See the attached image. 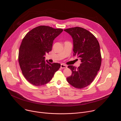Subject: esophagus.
Returning <instances> with one entry per match:
<instances>
[{"label": "esophagus", "instance_id": "34e87169", "mask_svg": "<svg viewBox=\"0 0 121 121\" xmlns=\"http://www.w3.org/2000/svg\"><path fill=\"white\" fill-rule=\"evenodd\" d=\"M67 67V66L65 65L64 64H61V68H65Z\"/></svg>", "mask_w": 121, "mask_h": 121}]
</instances>
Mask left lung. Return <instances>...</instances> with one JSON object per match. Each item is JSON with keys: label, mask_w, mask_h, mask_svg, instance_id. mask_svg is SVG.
I'll return each mask as SVG.
<instances>
[{"label": "left lung", "mask_w": 121, "mask_h": 121, "mask_svg": "<svg viewBox=\"0 0 121 121\" xmlns=\"http://www.w3.org/2000/svg\"><path fill=\"white\" fill-rule=\"evenodd\" d=\"M64 30L73 38V55L81 60L78 68L68 66L72 73L66 80L74 87L82 89L92 83L100 69L101 56L99 44L93 34L83 28L76 27Z\"/></svg>", "instance_id": "left-lung-1"}]
</instances>
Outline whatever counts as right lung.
<instances>
[{"instance_id":"obj_1","label":"right lung","mask_w":121,"mask_h":121,"mask_svg":"<svg viewBox=\"0 0 121 121\" xmlns=\"http://www.w3.org/2000/svg\"><path fill=\"white\" fill-rule=\"evenodd\" d=\"M47 26H39L29 31L19 49V62L25 78L34 86L48 83L61 65L45 61V55L52 50L53 41L63 31Z\"/></svg>"}]
</instances>
